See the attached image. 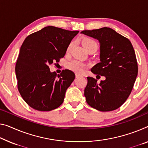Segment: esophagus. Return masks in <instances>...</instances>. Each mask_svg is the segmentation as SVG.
Listing matches in <instances>:
<instances>
[{
  "mask_svg": "<svg viewBox=\"0 0 148 148\" xmlns=\"http://www.w3.org/2000/svg\"><path fill=\"white\" fill-rule=\"evenodd\" d=\"M75 77H76V78H78V77H81V75L79 74H78V73H76L75 74Z\"/></svg>",
  "mask_w": 148,
  "mask_h": 148,
  "instance_id": "1",
  "label": "esophagus"
}]
</instances>
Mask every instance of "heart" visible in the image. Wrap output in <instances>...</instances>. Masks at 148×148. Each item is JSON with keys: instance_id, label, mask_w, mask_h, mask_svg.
Masks as SVG:
<instances>
[{"instance_id": "obj_1", "label": "heart", "mask_w": 148, "mask_h": 148, "mask_svg": "<svg viewBox=\"0 0 148 148\" xmlns=\"http://www.w3.org/2000/svg\"><path fill=\"white\" fill-rule=\"evenodd\" d=\"M72 45L73 44L71 43V44L69 45V47H68V50H69L70 48H71L72 46ZM83 45L87 50L92 47H95L97 48V44L96 42L92 39H90V38H87V39L83 40ZM67 66L68 69H69L77 73H82L85 71V68L87 67V65L85 63H84L80 60H73L69 61V62L67 63Z\"/></svg>"}]
</instances>
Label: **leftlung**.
I'll return each mask as SVG.
<instances>
[{
	"label": "left lung",
	"instance_id": "1",
	"mask_svg": "<svg viewBox=\"0 0 148 148\" xmlns=\"http://www.w3.org/2000/svg\"><path fill=\"white\" fill-rule=\"evenodd\" d=\"M81 34L99 40L100 62L90 71L105 77L98 84L97 79L87 77L85 88L86 101L89 106L102 112L119 108L130 95L138 75V63L130 41L112 28L83 30Z\"/></svg>",
	"mask_w": 148,
	"mask_h": 148
}]
</instances>
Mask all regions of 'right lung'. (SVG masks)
Returning a JSON list of instances; mask_svg holds the SVG:
<instances>
[{
    "instance_id": "right-lung-1",
    "label": "right lung",
    "mask_w": 148,
    "mask_h": 148,
    "mask_svg": "<svg viewBox=\"0 0 148 148\" xmlns=\"http://www.w3.org/2000/svg\"><path fill=\"white\" fill-rule=\"evenodd\" d=\"M79 31L49 26L29 35L24 41L15 71L18 88L22 99L34 109L50 111L63 103L75 73L63 70L51 72L49 66L58 63Z\"/></svg>"
}]
</instances>
